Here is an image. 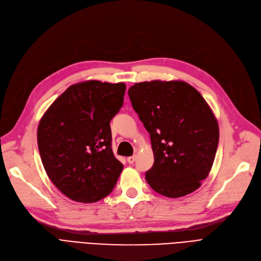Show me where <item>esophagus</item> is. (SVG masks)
Returning a JSON list of instances; mask_svg holds the SVG:
<instances>
[{"label": "esophagus", "instance_id": "34e87169", "mask_svg": "<svg viewBox=\"0 0 261 261\" xmlns=\"http://www.w3.org/2000/svg\"><path fill=\"white\" fill-rule=\"evenodd\" d=\"M135 160H136V156H135V155L127 157V163H128V164H134Z\"/></svg>", "mask_w": 261, "mask_h": 261}]
</instances>
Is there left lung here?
I'll return each mask as SVG.
<instances>
[{
    "label": "left lung",
    "instance_id": "left-lung-1",
    "mask_svg": "<svg viewBox=\"0 0 261 261\" xmlns=\"http://www.w3.org/2000/svg\"><path fill=\"white\" fill-rule=\"evenodd\" d=\"M128 95L151 136L155 161L147 184L168 197L200 188L219 143L218 121L201 93L181 81H152L135 84Z\"/></svg>",
    "mask_w": 261,
    "mask_h": 261
}]
</instances>
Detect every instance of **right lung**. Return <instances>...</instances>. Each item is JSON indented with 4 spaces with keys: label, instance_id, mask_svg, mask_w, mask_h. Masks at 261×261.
<instances>
[{
    "label": "right lung",
    "instance_id": "right-lung-1",
    "mask_svg": "<svg viewBox=\"0 0 261 261\" xmlns=\"http://www.w3.org/2000/svg\"><path fill=\"white\" fill-rule=\"evenodd\" d=\"M124 83L87 81L70 86L41 118L37 140L48 178L72 201L107 196L123 165L111 148L110 121L123 105Z\"/></svg>",
    "mask_w": 261,
    "mask_h": 261
}]
</instances>
